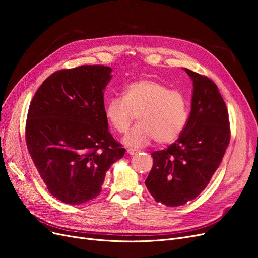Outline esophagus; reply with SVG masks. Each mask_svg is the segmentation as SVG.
Here are the masks:
<instances>
[{
    "label": "esophagus",
    "mask_w": 258,
    "mask_h": 258,
    "mask_svg": "<svg viewBox=\"0 0 258 258\" xmlns=\"http://www.w3.org/2000/svg\"><path fill=\"white\" fill-rule=\"evenodd\" d=\"M140 151H138V150H135V148H128L127 150V153L129 154V155H136V154H138Z\"/></svg>",
    "instance_id": "esophagus-1"
}]
</instances>
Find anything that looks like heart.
Listing matches in <instances>:
<instances>
[{
  "mask_svg": "<svg viewBox=\"0 0 258 258\" xmlns=\"http://www.w3.org/2000/svg\"><path fill=\"white\" fill-rule=\"evenodd\" d=\"M138 115L139 123L123 139L130 146L140 147L154 140L172 143L181 137L189 118L188 101L181 91L153 79L130 83L124 95L113 96L105 105V116L120 135L127 134Z\"/></svg>",
  "mask_w": 258,
  "mask_h": 258,
  "instance_id": "b5f03b06",
  "label": "heart"
}]
</instances>
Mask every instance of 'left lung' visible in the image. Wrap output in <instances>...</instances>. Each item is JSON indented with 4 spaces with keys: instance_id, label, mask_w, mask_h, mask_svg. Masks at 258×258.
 Returning <instances> with one entry per match:
<instances>
[{
    "instance_id": "left-lung-1",
    "label": "left lung",
    "mask_w": 258,
    "mask_h": 258,
    "mask_svg": "<svg viewBox=\"0 0 258 258\" xmlns=\"http://www.w3.org/2000/svg\"><path fill=\"white\" fill-rule=\"evenodd\" d=\"M194 83L188 122L176 141L152 153L154 165L145 185L155 200L183 206L198 197L217 168L230 141L228 111L209 77L185 69Z\"/></svg>"
}]
</instances>
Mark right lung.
<instances>
[{
  "label": "right lung",
  "instance_id": "add662e5",
  "mask_svg": "<svg viewBox=\"0 0 258 258\" xmlns=\"http://www.w3.org/2000/svg\"><path fill=\"white\" fill-rule=\"evenodd\" d=\"M112 69L81 66L52 73L31 101L26 143L54 198L81 205L101 192L106 171L126 150L108 131L104 89Z\"/></svg>",
  "mask_w": 258,
  "mask_h": 258
}]
</instances>
